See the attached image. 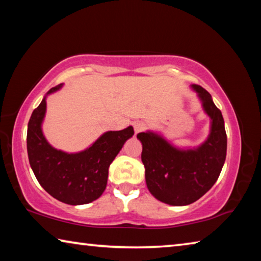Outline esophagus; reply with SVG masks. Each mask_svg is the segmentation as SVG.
I'll return each instance as SVG.
<instances>
[{
    "label": "esophagus",
    "instance_id": "34e87169",
    "mask_svg": "<svg viewBox=\"0 0 261 261\" xmlns=\"http://www.w3.org/2000/svg\"><path fill=\"white\" fill-rule=\"evenodd\" d=\"M134 129H135V134H139V132L144 131L146 129V124L144 122H135L134 123Z\"/></svg>",
    "mask_w": 261,
    "mask_h": 261
}]
</instances>
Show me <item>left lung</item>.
<instances>
[{
	"mask_svg": "<svg viewBox=\"0 0 261 261\" xmlns=\"http://www.w3.org/2000/svg\"><path fill=\"white\" fill-rule=\"evenodd\" d=\"M211 117L208 138L196 149H177L153 132L137 135L141 144V161L146 184L158 200L173 206L192 204L218 180L227 154V135L221 110L211 94L192 85Z\"/></svg>",
	"mask_w": 261,
	"mask_h": 261,
	"instance_id": "obj_1",
	"label": "left lung"
}]
</instances>
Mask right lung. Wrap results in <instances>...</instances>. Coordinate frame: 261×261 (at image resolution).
I'll use <instances>...</instances> for the list:
<instances>
[{
  "label": "right lung",
  "instance_id": "1",
  "mask_svg": "<svg viewBox=\"0 0 261 261\" xmlns=\"http://www.w3.org/2000/svg\"><path fill=\"white\" fill-rule=\"evenodd\" d=\"M61 86L50 88L47 94ZM45 113L46 96L31 115L26 138L29 161L38 182L51 197L65 204L84 205L98 199L107 187L110 163L134 136V127L106 132L85 151L68 154L51 147L43 137Z\"/></svg>",
  "mask_w": 261,
  "mask_h": 261
}]
</instances>
